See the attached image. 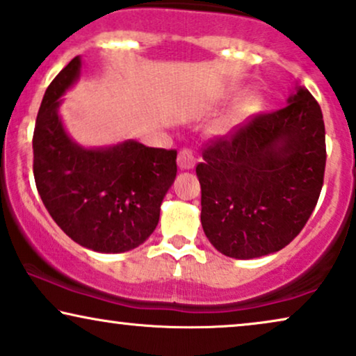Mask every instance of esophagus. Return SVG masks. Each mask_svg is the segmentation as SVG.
<instances>
[{
    "instance_id": "34e87169",
    "label": "esophagus",
    "mask_w": 356,
    "mask_h": 356,
    "mask_svg": "<svg viewBox=\"0 0 356 356\" xmlns=\"http://www.w3.org/2000/svg\"><path fill=\"white\" fill-rule=\"evenodd\" d=\"M196 163V156L189 149H181L178 154V167L181 170H191Z\"/></svg>"
}]
</instances>
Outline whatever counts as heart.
<instances>
[{
	"label": "heart",
	"instance_id": "b5f03b06",
	"mask_svg": "<svg viewBox=\"0 0 356 356\" xmlns=\"http://www.w3.org/2000/svg\"><path fill=\"white\" fill-rule=\"evenodd\" d=\"M255 108H257V101L253 98H245V99L238 101V103L235 104L222 119H220L218 124V129L220 132L230 131V129H232L234 126H237V124L242 121L247 114H250Z\"/></svg>",
	"mask_w": 356,
	"mask_h": 356
}]
</instances>
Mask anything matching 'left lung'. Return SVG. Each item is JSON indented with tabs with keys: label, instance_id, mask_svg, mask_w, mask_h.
I'll return each mask as SVG.
<instances>
[{
	"label": "left lung",
	"instance_id": "obj_1",
	"mask_svg": "<svg viewBox=\"0 0 356 356\" xmlns=\"http://www.w3.org/2000/svg\"><path fill=\"white\" fill-rule=\"evenodd\" d=\"M202 159L201 224L212 245L240 260L278 252L306 225L324 184L321 106L299 88L284 108L209 138Z\"/></svg>",
	"mask_w": 356,
	"mask_h": 356
}]
</instances>
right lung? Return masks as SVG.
<instances>
[{"mask_svg": "<svg viewBox=\"0 0 356 356\" xmlns=\"http://www.w3.org/2000/svg\"><path fill=\"white\" fill-rule=\"evenodd\" d=\"M75 57L54 78L37 113L34 179L45 209L81 247L121 253L144 243L160 219V204L177 177V150L124 142L86 150L68 138L58 98L75 81Z\"/></svg>", "mask_w": 356, "mask_h": 356, "instance_id": "add662e5", "label": "right lung"}]
</instances>
